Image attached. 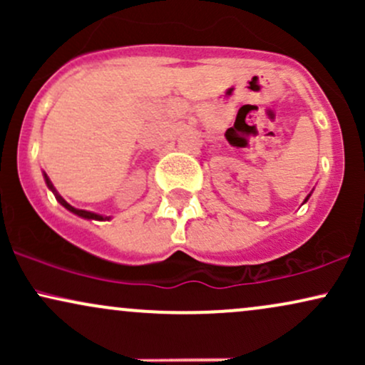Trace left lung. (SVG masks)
I'll list each match as a JSON object with an SVG mask.
<instances>
[{
	"label": "left lung",
	"mask_w": 365,
	"mask_h": 365,
	"mask_svg": "<svg viewBox=\"0 0 365 365\" xmlns=\"http://www.w3.org/2000/svg\"><path fill=\"white\" fill-rule=\"evenodd\" d=\"M311 194H312V192H311ZM311 194H309L307 197H305V200H304V202H302V204H305V202H307V200H309V197H311Z\"/></svg>",
	"instance_id": "obj_1"
}]
</instances>
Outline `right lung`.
Instances as JSON below:
<instances>
[{
  "mask_svg": "<svg viewBox=\"0 0 365 365\" xmlns=\"http://www.w3.org/2000/svg\"><path fill=\"white\" fill-rule=\"evenodd\" d=\"M44 180H46V185H48L49 190H51L53 194H54V197H56V200H58V202H60L61 206L65 207V209H68L70 212H73V215L81 216V217H83V220H96V221H108V220H111V216H103V215H98V212L86 211V209H77V207L70 206V204L66 202V200L63 199V197H61L60 194H58V192H56V188H54V185H53V183H51V180H49V177H48V175H46V173H44Z\"/></svg>",
  "mask_w": 365,
  "mask_h": 365,
  "instance_id": "obj_1",
  "label": "right lung"
}]
</instances>
